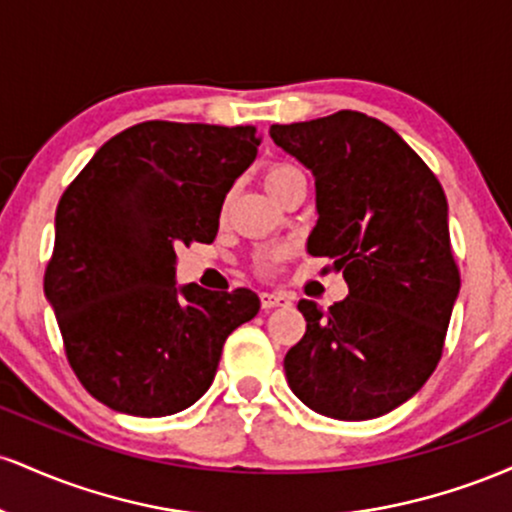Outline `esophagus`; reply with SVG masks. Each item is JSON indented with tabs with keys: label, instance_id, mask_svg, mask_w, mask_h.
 <instances>
[{
	"label": "esophagus",
	"instance_id": "34e87169",
	"mask_svg": "<svg viewBox=\"0 0 512 512\" xmlns=\"http://www.w3.org/2000/svg\"><path fill=\"white\" fill-rule=\"evenodd\" d=\"M260 303H262V310H272V308H286V305H291V298L286 296V293H260Z\"/></svg>",
	"mask_w": 512,
	"mask_h": 512
}]
</instances>
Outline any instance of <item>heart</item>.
Returning <instances> with one entry per match:
<instances>
[{"label":"heart","instance_id":"heart-1","mask_svg":"<svg viewBox=\"0 0 512 512\" xmlns=\"http://www.w3.org/2000/svg\"><path fill=\"white\" fill-rule=\"evenodd\" d=\"M296 173H301V170H298L296 166H291V163H272V166H267V170H264V175H262L264 187H267V192L272 195L281 182L289 180L291 175H296ZM286 257H289V248H286V245H276V248L264 250L255 257V269L260 274H272L276 269V264H279L281 260H286Z\"/></svg>","mask_w":512,"mask_h":512}]
</instances>
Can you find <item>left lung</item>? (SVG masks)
<instances>
[{
	"label": "left lung",
	"instance_id": "left-lung-1",
	"mask_svg": "<svg viewBox=\"0 0 512 512\" xmlns=\"http://www.w3.org/2000/svg\"><path fill=\"white\" fill-rule=\"evenodd\" d=\"M269 134L313 170L308 252L332 257L349 284L327 310L298 303L308 325L284 358L286 380L330 419L383 416L431 378L460 293L443 187L395 129L356 110Z\"/></svg>",
	"mask_w": 512,
	"mask_h": 512
}]
</instances>
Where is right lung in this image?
<instances>
[{
	"mask_svg": "<svg viewBox=\"0 0 512 512\" xmlns=\"http://www.w3.org/2000/svg\"><path fill=\"white\" fill-rule=\"evenodd\" d=\"M252 125L149 120L115 134L64 190L45 296L79 383L105 407L168 416L209 390L250 289L175 286V250L211 243L223 199L255 161Z\"/></svg>",
	"mask_w": 512,
	"mask_h": 512,
	"instance_id": "add662e5",
	"label": "right lung"
}]
</instances>
